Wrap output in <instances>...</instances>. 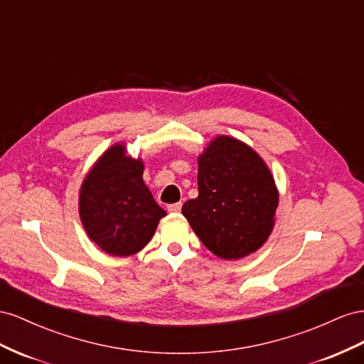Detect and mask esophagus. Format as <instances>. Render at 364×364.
Masks as SVG:
<instances>
[{
    "label": "esophagus",
    "instance_id": "esophagus-1",
    "mask_svg": "<svg viewBox=\"0 0 364 364\" xmlns=\"http://www.w3.org/2000/svg\"><path fill=\"white\" fill-rule=\"evenodd\" d=\"M168 210L171 213H178L181 210V203H175V204H171L168 205Z\"/></svg>",
    "mask_w": 364,
    "mask_h": 364
}]
</instances>
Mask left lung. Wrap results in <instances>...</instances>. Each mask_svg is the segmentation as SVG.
<instances>
[{"instance_id":"1","label":"left lung","mask_w":364,"mask_h":364,"mask_svg":"<svg viewBox=\"0 0 364 364\" xmlns=\"http://www.w3.org/2000/svg\"><path fill=\"white\" fill-rule=\"evenodd\" d=\"M277 201L264 160L245 143L221 136L200 155L198 196L181 212L213 255L240 259L268 240Z\"/></svg>"}]
</instances>
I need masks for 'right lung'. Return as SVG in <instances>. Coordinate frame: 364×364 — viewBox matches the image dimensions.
Segmentation results:
<instances>
[{
    "label": "right lung",
    "instance_id": "obj_1",
    "mask_svg": "<svg viewBox=\"0 0 364 364\" xmlns=\"http://www.w3.org/2000/svg\"><path fill=\"white\" fill-rule=\"evenodd\" d=\"M143 163L114 144L82 183L79 213L88 236L103 252L129 256L146 245L166 215L143 181Z\"/></svg>",
    "mask_w": 364,
    "mask_h": 364
}]
</instances>
